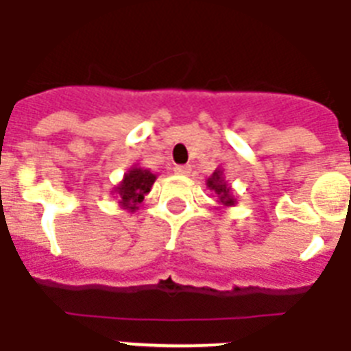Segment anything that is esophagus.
<instances>
[{
    "label": "esophagus",
    "mask_w": 351,
    "mask_h": 351,
    "mask_svg": "<svg viewBox=\"0 0 351 351\" xmlns=\"http://www.w3.org/2000/svg\"><path fill=\"white\" fill-rule=\"evenodd\" d=\"M175 173H178V175H187V173H191V167L189 166H175Z\"/></svg>",
    "instance_id": "34e87169"
}]
</instances>
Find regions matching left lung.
I'll list each match as a JSON object with an SVG mask.
<instances>
[{
	"mask_svg": "<svg viewBox=\"0 0 351 351\" xmlns=\"http://www.w3.org/2000/svg\"><path fill=\"white\" fill-rule=\"evenodd\" d=\"M207 187H209L213 193L216 195V198H218V205L220 207H223V209H227V207H232V205H236V195L234 191H232V187L229 185V182L225 180V175H223V169L221 167H218V169L213 173V175L207 178Z\"/></svg>",
	"mask_w": 351,
	"mask_h": 351,
	"instance_id": "obj_1",
	"label": "left lung"
}]
</instances>
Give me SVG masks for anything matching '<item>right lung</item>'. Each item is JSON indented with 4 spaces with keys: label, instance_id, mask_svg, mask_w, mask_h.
<instances>
[{
    "label": "right lung",
    "instance_id": "right-lung-1",
    "mask_svg": "<svg viewBox=\"0 0 351 351\" xmlns=\"http://www.w3.org/2000/svg\"><path fill=\"white\" fill-rule=\"evenodd\" d=\"M156 180L155 173H151L146 167H141L138 164H133L130 169L124 173L119 184L113 187V195L119 198V205L128 213H135L138 209V204L144 202V196L147 195Z\"/></svg>",
    "mask_w": 351,
    "mask_h": 351
}]
</instances>
